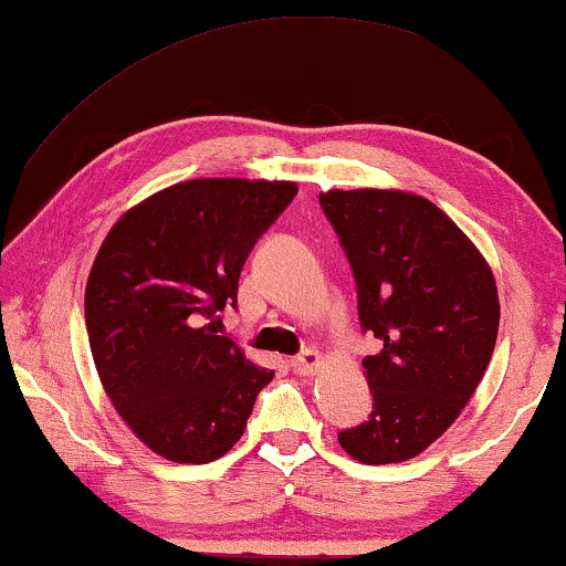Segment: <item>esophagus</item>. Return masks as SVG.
<instances>
[{"instance_id":"1","label":"esophagus","mask_w":566,"mask_h":566,"mask_svg":"<svg viewBox=\"0 0 566 566\" xmlns=\"http://www.w3.org/2000/svg\"><path fill=\"white\" fill-rule=\"evenodd\" d=\"M319 366H322V355L316 350H304L291 358V368L296 370L298 376H312Z\"/></svg>"}]
</instances>
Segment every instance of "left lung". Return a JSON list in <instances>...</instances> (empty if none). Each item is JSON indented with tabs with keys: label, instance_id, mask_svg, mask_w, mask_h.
I'll return each mask as SVG.
<instances>
[{
	"label": "left lung",
	"instance_id": "obj_1",
	"mask_svg": "<svg viewBox=\"0 0 566 566\" xmlns=\"http://www.w3.org/2000/svg\"><path fill=\"white\" fill-rule=\"evenodd\" d=\"M319 206L350 262L363 332L368 420L337 432L363 463L422 453L467 407L500 327L497 285L467 234L430 200L399 190H329Z\"/></svg>",
	"mask_w": 566,
	"mask_h": 566
}]
</instances>
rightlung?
I'll return each mask as SVG.
<instances>
[{"label": "right lung", "instance_id": "add662e5", "mask_svg": "<svg viewBox=\"0 0 566 566\" xmlns=\"http://www.w3.org/2000/svg\"><path fill=\"white\" fill-rule=\"evenodd\" d=\"M298 188L190 180L130 208L92 265L84 322L107 397L128 428L175 463H208L242 438L273 370L216 335L237 308L252 247Z\"/></svg>", "mask_w": 566, "mask_h": 566}]
</instances>
